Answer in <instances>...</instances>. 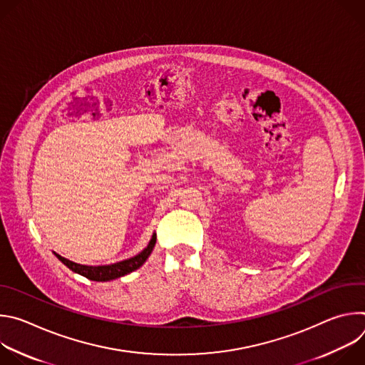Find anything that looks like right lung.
Listing matches in <instances>:
<instances>
[{"label": "right lung", "mask_w": 365, "mask_h": 365, "mask_svg": "<svg viewBox=\"0 0 365 365\" xmlns=\"http://www.w3.org/2000/svg\"><path fill=\"white\" fill-rule=\"evenodd\" d=\"M154 245H155V234L151 235V240L148 241L147 247L143 251H140L137 255H134L131 258H127V259H123V262H118V263H114V264L96 266V267L76 264V263L69 262V259L61 257L56 252H55V255L73 273H78V274H81V276H83L89 280H93V282H110V280H115L118 277H123V276L130 274L134 270L140 269L145 263V259L150 257Z\"/></svg>", "instance_id": "add662e5"}]
</instances>
